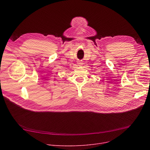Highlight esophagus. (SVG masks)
<instances>
[{
    "label": "esophagus",
    "mask_w": 150,
    "mask_h": 150,
    "mask_svg": "<svg viewBox=\"0 0 150 150\" xmlns=\"http://www.w3.org/2000/svg\"><path fill=\"white\" fill-rule=\"evenodd\" d=\"M77 64H79V65H81V64H82V62H81L80 61H78L77 62Z\"/></svg>",
    "instance_id": "esophagus-1"
}]
</instances>
